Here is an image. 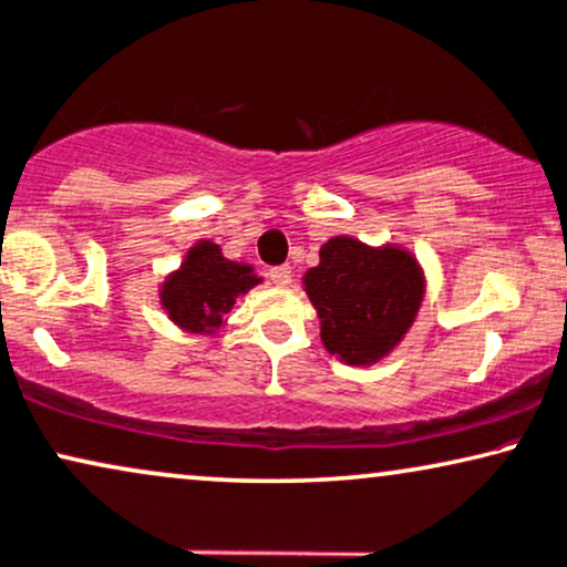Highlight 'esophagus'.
<instances>
[{
  "label": "esophagus",
  "mask_w": 567,
  "mask_h": 567,
  "mask_svg": "<svg viewBox=\"0 0 567 567\" xmlns=\"http://www.w3.org/2000/svg\"><path fill=\"white\" fill-rule=\"evenodd\" d=\"M269 279L275 285H279V288H288V285L292 282V271H290V267H271Z\"/></svg>",
  "instance_id": "esophagus-1"
}]
</instances>
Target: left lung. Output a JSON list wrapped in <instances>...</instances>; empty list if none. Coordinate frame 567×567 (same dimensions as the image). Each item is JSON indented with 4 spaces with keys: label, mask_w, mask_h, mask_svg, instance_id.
Listing matches in <instances>:
<instances>
[{
    "label": "left lung",
    "mask_w": 567,
    "mask_h": 567,
    "mask_svg": "<svg viewBox=\"0 0 567 567\" xmlns=\"http://www.w3.org/2000/svg\"><path fill=\"white\" fill-rule=\"evenodd\" d=\"M306 292L321 319V342L353 367L384 358L403 340L424 298V277L411 254L369 248L355 238L327 240Z\"/></svg>",
    "instance_id": "obj_1"
}]
</instances>
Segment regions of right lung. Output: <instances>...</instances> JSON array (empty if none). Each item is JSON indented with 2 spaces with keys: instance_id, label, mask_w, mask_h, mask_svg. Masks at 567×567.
I'll return each instance as SVG.
<instances>
[{
  "instance_id": "obj_1",
  "label": "right lung",
  "mask_w": 567,
  "mask_h": 567,
  "mask_svg": "<svg viewBox=\"0 0 567 567\" xmlns=\"http://www.w3.org/2000/svg\"><path fill=\"white\" fill-rule=\"evenodd\" d=\"M259 282L254 267L225 259L217 243L200 240L164 282L162 306L175 324L190 332H214L233 311L235 298Z\"/></svg>"
}]
</instances>
